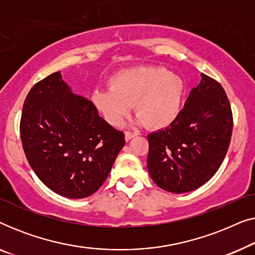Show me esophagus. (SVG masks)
Segmentation results:
<instances>
[{
    "label": "esophagus",
    "mask_w": 255,
    "mask_h": 255,
    "mask_svg": "<svg viewBox=\"0 0 255 255\" xmlns=\"http://www.w3.org/2000/svg\"><path fill=\"white\" fill-rule=\"evenodd\" d=\"M133 137H135V133L134 132H131V131H125V140L128 141L130 139H132Z\"/></svg>",
    "instance_id": "34e87169"
}]
</instances>
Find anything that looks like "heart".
<instances>
[{
    "label": "heart",
    "mask_w": 255,
    "mask_h": 255,
    "mask_svg": "<svg viewBox=\"0 0 255 255\" xmlns=\"http://www.w3.org/2000/svg\"><path fill=\"white\" fill-rule=\"evenodd\" d=\"M184 83L179 75L165 67L145 66L124 69L110 80V88L93 95L106 121L118 127L130 113L132 104L138 121L151 128H162L179 116Z\"/></svg>",
    "instance_id": "1"
}]
</instances>
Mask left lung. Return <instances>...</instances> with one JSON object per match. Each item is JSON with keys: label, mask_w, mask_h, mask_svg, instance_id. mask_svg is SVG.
<instances>
[{"label": "left lung", "mask_w": 255, "mask_h": 255, "mask_svg": "<svg viewBox=\"0 0 255 255\" xmlns=\"http://www.w3.org/2000/svg\"><path fill=\"white\" fill-rule=\"evenodd\" d=\"M233 116L221 83L202 74L169 127L147 135V168L156 186L170 193L195 190L221 167L231 141Z\"/></svg>", "instance_id": "obj_1"}]
</instances>
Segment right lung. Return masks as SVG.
<instances>
[{
    "mask_svg": "<svg viewBox=\"0 0 255 255\" xmlns=\"http://www.w3.org/2000/svg\"><path fill=\"white\" fill-rule=\"evenodd\" d=\"M19 132L36 175L67 198L95 193L125 144L124 132L107 123L92 101L73 93L59 72L31 88Z\"/></svg>",
    "mask_w": 255,
    "mask_h": 255,
    "instance_id": "1",
    "label": "right lung"
}]
</instances>
